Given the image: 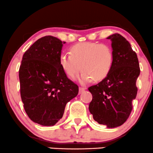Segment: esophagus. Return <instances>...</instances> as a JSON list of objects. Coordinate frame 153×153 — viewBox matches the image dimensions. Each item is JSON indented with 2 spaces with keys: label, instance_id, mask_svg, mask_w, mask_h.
Returning <instances> with one entry per match:
<instances>
[{
  "label": "esophagus",
  "instance_id": "obj_1",
  "mask_svg": "<svg viewBox=\"0 0 153 153\" xmlns=\"http://www.w3.org/2000/svg\"><path fill=\"white\" fill-rule=\"evenodd\" d=\"M85 90V88H82V87H80V88H79V93L81 94L82 92L84 91Z\"/></svg>",
  "mask_w": 153,
  "mask_h": 153
}]
</instances>
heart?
Masks as SVG:
<instances>
[{
  "mask_svg": "<svg viewBox=\"0 0 153 153\" xmlns=\"http://www.w3.org/2000/svg\"><path fill=\"white\" fill-rule=\"evenodd\" d=\"M70 54L63 53L59 56V65L67 76L75 80L83 70L80 82L90 83L93 79L100 81L108 76L114 62L111 47L105 43L84 42L71 47Z\"/></svg>",
  "mask_w": 153,
  "mask_h": 153,
  "instance_id": "b5f03b06",
  "label": "heart"
}]
</instances>
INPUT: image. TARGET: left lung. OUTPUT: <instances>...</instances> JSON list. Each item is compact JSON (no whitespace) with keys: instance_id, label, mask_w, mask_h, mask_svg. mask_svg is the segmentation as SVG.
Listing matches in <instances>:
<instances>
[{"instance_id":"obj_1","label":"left lung","mask_w":153,"mask_h":153,"mask_svg":"<svg viewBox=\"0 0 153 153\" xmlns=\"http://www.w3.org/2000/svg\"><path fill=\"white\" fill-rule=\"evenodd\" d=\"M107 39L112 41L113 65L107 78L88 88L92 94L88 109L96 121L115 128L126 121L133 108L140 68L137 53L124 37L115 33Z\"/></svg>"}]
</instances>
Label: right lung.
Masks as SVG:
<instances>
[{
	"instance_id": "obj_1",
	"label": "right lung",
	"mask_w": 153,
	"mask_h": 153,
	"mask_svg": "<svg viewBox=\"0 0 153 153\" xmlns=\"http://www.w3.org/2000/svg\"><path fill=\"white\" fill-rule=\"evenodd\" d=\"M65 42L51 36L35 42L25 52L19 70L20 94L30 120L42 126L55 125L66 104L78 94V86L59 65Z\"/></svg>"
}]
</instances>
